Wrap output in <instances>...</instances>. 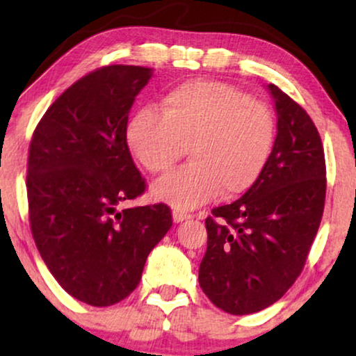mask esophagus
I'll use <instances>...</instances> for the list:
<instances>
[{
  "label": "esophagus",
  "instance_id": "34e87169",
  "mask_svg": "<svg viewBox=\"0 0 356 356\" xmlns=\"http://www.w3.org/2000/svg\"><path fill=\"white\" fill-rule=\"evenodd\" d=\"M172 218H174V222H182V221H187V219L192 218V214L185 213V211H182V209H174Z\"/></svg>",
  "mask_w": 356,
  "mask_h": 356
}]
</instances>
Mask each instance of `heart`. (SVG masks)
Here are the masks:
<instances>
[{
    "label": "heart",
    "instance_id": "obj_1",
    "mask_svg": "<svg viewBox=\"0 0 356 356\" xmlns=\"http://www.w3.org/2000/svg\"><path fill=\"white\" fill-rule=\"evenodd\" d=\"M130 152L152 174H166L185 154L187 166L154 184L156 200L193 209L221 192L252 188L271 156L276 122L266 104L222 82L190 80L169 90L161 111L140 108L126 130Z\"/></svg>",
    "mask_w": 356,
    "mask_h": 356
}]
</instances>
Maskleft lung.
<instances>
[{"mask_svg": "<svg viewBox=\"0 0 356 356\" xmlns=\"http://www.w3.org/2000/svg\"><path fill=\"white\" fill-rule=\"evenodd\" d=\"M277 137L261 176L237 202L204 219L208 248L200 263L204 295L230 314H252L282 297L302 274L326 202V159L308 113L268 85Z\"/></svg>", "mask_w": 356, "mask_h": 356, "instance_id": "obj_1", "label": "left lung"}]
</instances>
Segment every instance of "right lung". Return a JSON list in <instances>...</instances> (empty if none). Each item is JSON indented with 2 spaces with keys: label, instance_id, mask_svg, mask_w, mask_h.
I'll return each mask as SVG.
<instances>
[{
  "label": "right lung",
  "instance_id": "right-lung-1",
  "mask_svg": "<svg viewBox=\"0 0 356 356\" xmlns=\"http://www.w3.org/2000/svg\"><path fill=\"white\" fill-rule=\"evenodd\" d=\"M148 67L113 64L72 83L33 130L27 161L29 221L58 284L92 307L137 289L148 254L172 226L164 203L118 211L147 182L130 154L129 111Z\"/></svg>",
  "mask_w": 356,
  "mask_h": 356
}]
</instances>
